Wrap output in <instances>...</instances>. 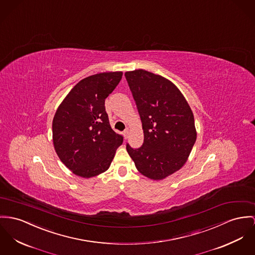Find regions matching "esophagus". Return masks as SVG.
Returning a JSON list of instances; mask_svg holds the SVG:
<instances>
[{"label":"esophagus","instance_id":"1","mask_svg":"<svg viewBox=\"0 0 255 255\" xmlns=\"http://www.w3.org/2000/svg\"><path fill=\"white\" fill-rule=\"evenodd\" d=\"M128 134H129V131H128V130H125V131L123 132V136H124L125 139L128 137Z\"/></svg>","mask_w":255,"mask_h":255}]
</instances>
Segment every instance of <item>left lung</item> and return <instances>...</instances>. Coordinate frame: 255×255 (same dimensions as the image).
Wrapping results in <instances>:
<instances>
[{
  "label": "left lung",
  "mask_w": 255,
  "mask_h": 255,
  "mask_svg": "<svg viewBox=\"0 0 255 255\" xmlns=\"http://www.w3.org/2000/svg\"><path fill=\"white\" fill-rule=\"evenodd\" d=\"M125 78L142 123L143 143L126 149L137 171L163 179L186 162L196 141L193 113L176 85L144 70L126 72Z\"/></svg>",
  "instance_id": "left-lung-1"
}]
</instances>
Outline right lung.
I'll return each instance as SVG.
<instances>
[{
    "label": "right lung",
    "mask_w": 255,
    "mask_h": 255,
    "mask_svg": "<svg viewBox=\"0 0 255 255\" xmlns=\"http://www.w3.org/2000/svg\"><path fill=\"white\" fill-rule=\"evenodd\" d=\"M121 79L122 72H111L80 80L55 113V151L77 176L88 178L106 172L123 142V137L112 129L105 108V100Z\"/></svg>",
    "instance_id": "1"
}]
</instances>
